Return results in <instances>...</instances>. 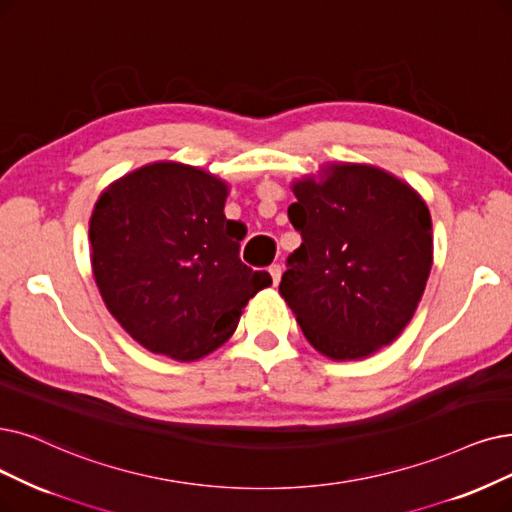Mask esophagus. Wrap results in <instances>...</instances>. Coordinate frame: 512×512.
Segmentation results:
<instances>
[{"mask_svg": "<svg viewBox=\"0 0 512 512\" xmlns=\"http://www.w3.org/2000/svg\"><path fill=\"white\" fill-rule=\"evenodd\" d=\"M269 273H271V277H273V283L275 285H279V281H281V264H271L269 267Z\"/></svg>", "mask_w": 512, "mask_h": 512, "instance_id": "obj_1", "label": "esophagus"}]
</instances>
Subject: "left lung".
I'll use <instances>...</instances> for the list:
<instances>
[{
    "label": "left lung",
    "mask_w": 512,
    "mask_h": 512,
    "mask_svg": "<svg viewBox=\"0 0 512 512\" xmlns=\"http://www.w3.org/2000/svg\"><path fill=\"white\" fill-rule=\"evenodd\" d=\"M292 191L302 243L279 294L321 355L370 357L418 309L433 267L431 212L407 182L365 163H327Z\"/></svg>",
    "instance_id": "obj_1"
}]
</instances>
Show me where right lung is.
Listing matches in <instances>:
<instances>
[{
    "mask_svg": "<svg viewBox=\"0 0 512 512\" xmlns=\"http://www.w3.org/2000/svg\"><path fill=\"white\" fill-rule=\"evenodd\" d=\"M227 182L157 161L111 182L90 218L92 273L119 325L151 353L195 361L227 342L243 306L273 283L239 258Z\"/></svg>",
    "mask_w": 512,
    "mask_h": 512,
    "instance_id": "1",
    "label": "right lung"
}]
</instances>
